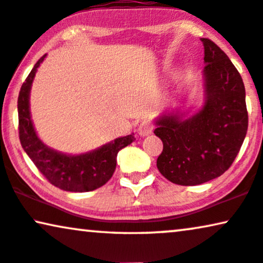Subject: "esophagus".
Masks as SVG:
<instances>
[{"label": "esophagus", "instance_id": "esophagus-1", "mask_svg": "<svg viewBox=\"0 0 263 263\" xmlns=\"http://www.w3.org/2000/svg\"><path fill=\"white\" fill-rule=\"evenodd\" d=\"M153 128H154V125L151 120H143L138 125V134L141 136H148L153 132Z\"/></svg>", "mask_w": 263, "mask_h": 263}]
</instances>
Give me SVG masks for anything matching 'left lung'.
<instances>
[{"instance_id": "8db88e82", "label": "left lung", "mask_w": 263, "mask_h": 263, "mask_svg": "<svg viewBox=\"0 0 263 263\" xmlns=\"http://www.w3.org/2000/svg\"><path fill=\"white\" fill-rule=\"evenodd\" d=\"M204 45L205 105L181 121L177 115L156 121L164 148L156 160L172 183L197 185L220 177L233 164L248 131L244 82L227 54L210 39Z\"/></svg>"}]
</instances>
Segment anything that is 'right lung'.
Listing matches in <instances>:
<instances>
[{
  "mask_svg": "<svg viewBox=\"0 0 263 263\" xmlns=\"http://www.w3.org/2000/svg\"><path fill=\"white\" fill-rule=\"evenodd\" d=\"M46 54L36 63L23 82L18 97V129L21 144L39 171L49 183L66 192H91L104 185L111 178L116 167V155L120 149L135 141L128 135L116 138L102 148L82 155H65L52 151L40 141L30 119L29 92L39 68Z\"/></svg>",
  "mask_w": 263,
  "mask_h": 263,
  "instance_id": "obj_1",
  "label": "right lung"
}]
</instances>
